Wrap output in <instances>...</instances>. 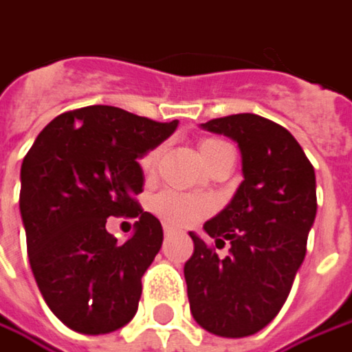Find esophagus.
Returning <instances> with one entry per match:
<instances>
[{
	"label": "esophagus",
	"mask_w": 352,
	"mask_h": 352,
	"mask_svg": "<svg viewBox=\"0 0 352 352\" xmlns=\"http://www.w3.org/2000/svg\"><path fill=\"white\" fill-rule=\"evenodd\" d=\"M163 233H165V235L169 237V235H173V233H175V229H173V227H169V225H165V229H163Z\"/></svg>",
	"instance_id": "1"
}]
</instances>
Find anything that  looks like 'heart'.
<instances>
[{"mask_svg": "<svg viewBox=\"0 0 352 352\" xmlns=\"http://www.w3.org/2000/svg\"><path fill=\"white\" fill-rule=\"evenodd\" d=\"M225 149H231L227 143L219 141V139H205L199 145V155L201 161L205 163V167ZM157 157H159V149L149 151L147 155L141 159V171L145 175H151L155 171ZM215 203L213 199L207 195H199V193H179L173 189L161 191L151 199V209L157 217L163 219L167 225L173 227H187L193 225L199 219L207 217L213 211Z\"/></svg>", "mask_w": 352, "mask_h": 352, "instance_id": "1", "label": "heart"}]
</instances>
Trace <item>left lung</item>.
<instances>
[{
    "instance_id": "1",
    "label": "left lung",
    "mask_w": 352,
    "mask_h": 352,
    "mask_svg": "<svg viewBox=\"0 0 352 352\" xmlns=\"http://www.w3.org/2000/svg\"><path fill=\"white\" fill-rule=\"evenodd\" d=\"M205 131L233 139L241 151L243 181L229 205L203 229L219 257L197 233L185 263L191 315L205 331L241 339L277 317L307 253L317 215V181L297 139L285 127L253 113L201 123Z\"/></svg>"
}]
</instances>
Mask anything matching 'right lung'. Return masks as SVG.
<instances>
[{"instance_id":"obj_1","label":"right lung","mask_w":352,"mask_h":352,"mask_svg":"<svg viewBox=\"0 0 352 352\" xmlns=\"http://www.w3.org/2000/svg\"><path fill=\"white\" fill-rule=\"evenodd\" d=\"M177 125L111 105L81 107L55 117L21 163L33 277L53 315L77 333H113L137 313L141 277L163 243L159 219L135 201L145 185L137 159ZM109 217H138L125 243L104 229Z\"/></svg>"}]
</instances>
